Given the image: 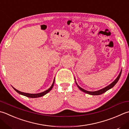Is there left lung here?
Segmentation results:
<instances>
[{"label": "left lung", "instance_id": "8db88e82", "mask_svg": "<svg viewBox=\"0 0 129 129\" xmlns=\"http://www.w3.org/2000/svg\"><path fill=\"white\" fill-rule=\"evenodd\" d=\"M121 72H122V70H121L120 74H119V75H118V77H117L116 79L114 80V81H113L112 83H111V84H110V85H108V86L106 87L105 88H103V89H102L97 90V91H94V92L88 91V90H85V89H83L82 88L80 87L79 86V85H78L77 84V83L76 81H75V83H76V84H77V85L78 87L79 88V89L80 90H82V92H84V93H87V94H90V95H100V94H102V93H105V92H106V91H107L108 90H109L110 89H111V88H112L113 86H114V85H115L116 84V83H117V82L118 81V80H119V79H120V76H121Z\"/></svg>", "mask_w": 129, "mask_h": 129}]
</instances>
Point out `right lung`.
Returning a JSON list of instances; mask_svg holds the SVG:
<instances>
[{"mask_svg":"<svg viewBox=\"0 0 129 129\" xmlns=\"http://www.w3.org/2000/svg\"><path fill=\"white\" fill-rule=\"evenodd\" d=\"M54 82H55V79L54 80V82L52 83V84L51 85V86L50 87L49 89L47 90H45V91L41 92V93H37V94H31V93H24V92H22L21 91H19V90H18L17 89H16V88H14V87H13L14 88V89L16 90V91L19 94H22L23 95H24V96H26L27 97H29V98H38V97H42V96H44V95H45L48 92H49L50 90L52 89V88L54 86Z\"/></svg>","mask_w":129,"mask_h":129,"instance_id":"add662e5","label":"right lung"}]
</instances>
